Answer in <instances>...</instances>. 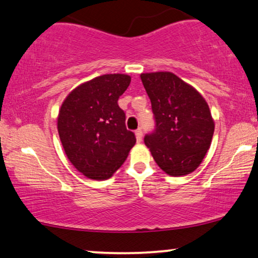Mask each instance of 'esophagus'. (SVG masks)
I'll return each mask as SVG.
<instances>
[{"mask_svg":"<svg viewBox=\"0 0 258 258\" xmlns=\"http://www.w3.org/2000/svg\"><path fill=\"white\" fill-rule=\"evenodd\" d=\"M136 137H137V142L138 143H140L143 140V131H142V128H138L136 131Z\"/></svg>","mask_w":258,"mask_h":258,"instance_id":"1","label":"esophagus"}]
</instances>
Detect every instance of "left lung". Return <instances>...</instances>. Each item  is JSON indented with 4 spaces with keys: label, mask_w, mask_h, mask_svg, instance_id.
<instances>
[{
    "label": "left lung",
    "mask_w": 258,
    "mask_h": 258,
    "mask_svg": "<svg viewBox=\"0 0 258 258\" xmlns=\"http://www.w3.org/2000/svg\"><path fill=\"white\" fill-rule=\"evenodd\" d=\"M152 106L154 130L144 138L158 166L170 176L197 169L210 149L215 123L204 98L170 72L140 75Z\"/></svg>",
    "instance_id": "left-lung-1"
}]
</instances>
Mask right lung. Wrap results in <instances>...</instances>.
<instances>
[{
  "mask_svg": "<svg viewBox=\"0 0 258 258\" xmlns=\"http://www.w3.org/2000/svg\"><path fill=\"white\" fill-rule=\"evenodd\" d=\"M131 82L125 74H106L74 89L63 101L57 131L74 167L87 178L112 177L135 146L118 100Z\"/></svg>",
  "mask_w": 258,
  "mask_h": 258,
  "instance_id": "1",
  "label": "right lung"
}]
</instances>
